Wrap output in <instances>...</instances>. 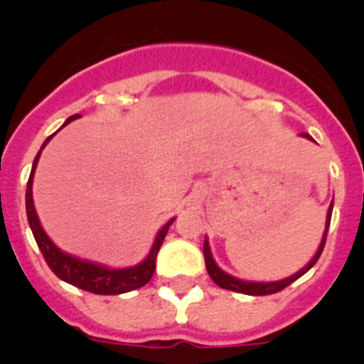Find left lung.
<instances>
[{
  "instance_id": "left-lung-1",
  "label": "left lung",
  "mask_w": 364,
  "mask_h": 364,
  "mask_svg": "<svg viewBox=\"0 0 364 364\" xmlns=\"http://www.w3.org/2000/svg\"><path fill=\"white\" fill-rule=\"evenodd\" d=\"M301 136H304V138H308V140H311V142H315L314 138H311L308 133H302ZM332 210H333V200H332V204H330V208H328L326 224H324L323 239H321V244H319V247H317V252H315V255L311 257L310 262H308V264L304 266V268H301L297 273L290 275V277L281 279V281H272V282L244 281V279L233 277V275H230V273H226V272H224V269L218 268V264H217V262H215L213 255H211V247H210V242H208V237H205V239H204L205 269H208V273H210V277L213 279L215 284L220 286V288H224V290H231V291H237V294H246V295H272V294H277V291L284 290L286 286H290L291 282L297 281L299 277H302V275H304V273H306L308 269H310L311 266H314L315 262H317V259H319L321 253H323L324 242H326L328 228H330V220H332Z\"/></svg>"
}]
</instances>
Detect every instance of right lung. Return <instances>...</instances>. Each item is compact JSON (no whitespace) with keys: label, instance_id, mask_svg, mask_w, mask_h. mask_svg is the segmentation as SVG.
<instances>
[{"label":"right lung","instance_id":"obj_1","mask_svg":"<svg viewBox=\"0 0 364 364\" xmlns=\"http://www.w3.org/2000/svg\"><path fill=\"white\" fill-rule=\"evenodd\" d=\"M76 118H80V114L69 117L63 125L76 120ZM62 127H60V129H62ZM54 134H50V136L45 140L41 149L49 144V140ZM41 149L40 153L36 154L34 162H32L31 176H28L27 182V193H25V205H27V218L28 226H31L32 230V235H34V239H36L40 252L43 253L45 262L49 264V268L53 269L54 275L62 279V281L69 282V284L76 286L80 290L91 291V294L96 295H120L146 286L147 282L151 281V277H153L154 266H156V255H159V250L160 246H162L164 239H166L167 230H169V226L175 222V218H171L167 224H164V226L160 228L146 259H144L142 262H138L136 266H129V268H109V266L100 264V262L80 259V257L63 252V250H60V247L50 240L49 235L45 233V230L41 228L36 208H34V198H32V180H34V171H36Z\"/></svg>","mask_w":364,"mask_h":364}]
</instances>
